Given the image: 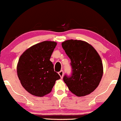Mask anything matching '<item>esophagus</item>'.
Masks as SVG:
<instances>
[{
    "mask_svg": "<svg viewBox=\"0 0 121 121\" xmlns=\"http://www.w3.org/2000/svg\"><path fill=\"white\" fill-rule=\"evenodd\" d=\"M59 75H60V78H62L63 76H64V71H60V72H59Z\"/></svg>",
    "mask_w": 121,
    "mask_h": 121,
    "instance_id": "obj_1",
    "label": "esophagus"
}]
</instances>
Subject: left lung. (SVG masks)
Instances as JSON below:
<instances>
[{
  "label": "left lung",
  "mask_w": 121,
  "mask_h": 121,
  "mask_svg": "<svg viewBox=\"0 0 121 121\" xmlns=\"http://www.w3.org/2000/svg\"><path fill=\"white\" fill-rule=\"evenodd\" d=\"M62 46L71 59L72 68L71 77L64 76V82L78 97L90 94L98 87L103 76L100 56L91 44L82 40H65Z\"/></svg>",
  "instance_id": "left-lung-1"
}]
</instances>
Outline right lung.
Here are the masks:
<instances>
[{
    "label": "right lung",
    "mask_w": 121,
    "mask_h": 121,
    "mask_svg": "<svg viewBox=\"0 0 121 121\" xmlns=\"http://www.w3.org/2000/svg\"><path fill=\"white\" fill-rule=\"evenodd\" d=\"M57 43L44 41L32 46L21 55L17 64L21 84L33 96L43 97L52 91L59 75L54 71L50 57Z\"/></svg>",
    "instance_id": "1"
}]
</instances>
